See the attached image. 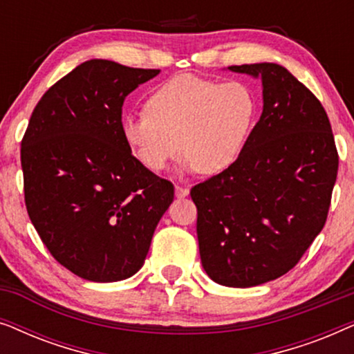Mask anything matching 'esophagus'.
<instances>
[{"label":"esophagus","instance_id":"esophagus-1","mask_svg":"<svg viewBox=\"0 0 354 354\" xmlns=\"http://www.w3.org/2000/svg\"><path fill=\"white\" fill-rule=\"evenodd\" d=\"M188 193H190V190H188L187 187L176 185V196L177 198H185V196H188Z\"/></svg>","mask_w":354,"mask_h":354}]
</instances>
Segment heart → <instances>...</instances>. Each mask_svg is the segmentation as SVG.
Listing matches in <instances>:
<instances>
[{
  "mask_svg": "<svg viewBox=\"0 0 354 354\" xmlns=\"http://www.w3.org/2000/svg\"><path fill=\"white\" fill-rule=\"evenodd\" d=\"M256 113V96L241 82L178 75L149 96L147 111L125 115L122 135L151 171H164L180 148L183 172L216 176L239 161Z\"/></svg>",
  "mask_w": 354,
  "mask_h": 354,
  "instance_id": "b5f03b06",
  "label": "heart"
}]
</instances>
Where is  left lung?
<instances>
[{"label": "left lung", "instance_id": "1", "mask_svg": "<svg viewBox=\"0 0 354 354\" xmlns=\"http://www.w3.org/2000/svg\"><path fill=\"white\" fill-rule=\"evenodd\" d=\"M263 82V114L234 166L192 188L201 264L248 288L293 269L326 224L338 153L321 101L274 62L230 66Z\"/></svg>", "mask_w": 354, "mask_h": 354}]
</instances>
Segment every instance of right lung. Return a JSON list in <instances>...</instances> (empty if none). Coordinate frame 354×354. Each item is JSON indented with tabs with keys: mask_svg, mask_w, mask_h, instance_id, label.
<instances>
[{
	"mask_svg": "<svg viewBox=\"0 0 354 354\" xmlns=\"http://www.w3.org/2000/svg\"><path fill=\"white\" fill-rule=\"evenodd\" d=\"M159 74L90 59L56 82L21 143L28 217L57 263L91 282L142 269L174 185L132 154L125 96Z\"/></svg>",
	"mask_w": 354,
	"mask_h": 354,
	"instance_id": "obj_1",
	"label": "right lung"
}]
</instances>
